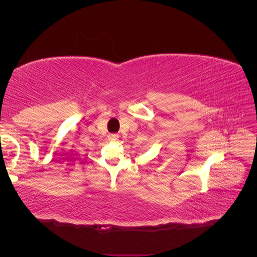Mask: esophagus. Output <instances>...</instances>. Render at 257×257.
<instances>
[{
    "instance_id": "esophagus-1",
    "label": "esophagus",
    "mask_w": 257,
    "mask_h": 257,
    "mask_svg": "<svg viewBox=\"0 0 257 257\" xmlns=\"http://www.w3.org/2000/svg\"><path fill=\"white\" fill-rule=\"evenodd\" d=\"M108 138H109L110 142H116V141H119V135L118 134H110L109 136H108Z\"/></svg>"
}]
</instances>
